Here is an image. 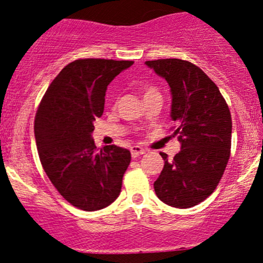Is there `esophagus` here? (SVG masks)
<instances>
[{
	"instance_id": "obj_1",
	"label": "esophagus",
	"mask_w": 263,
	"mask_h": 263,
	"mask_svg": "<svg viewBox=\"0 0 263 263\" xmlns=\"http://www.w3.org/2000/svg\"><path fill=\"white\" fill-rule=\"evenodd\" d=\"M145 153H146V150L142 147H140V146H132L131 147V155L134 159L139 158L140 155H142V154H145Z\"/></svg>"
}]
</instances>
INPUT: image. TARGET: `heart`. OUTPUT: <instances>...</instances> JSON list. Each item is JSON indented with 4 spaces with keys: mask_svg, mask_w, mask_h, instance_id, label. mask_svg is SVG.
Wrapping results in <instances>:
<instances>
[{
    "mask_svg": "<svg viewBox=\"0 0 263 263\" xmlns=\"http://www.w3.org/2000/svg\"><path fill=\"white\" fill-rule=\"evenodd\" d=\"M154 94H158V91H156L155 87L153 86H146L144 89V98L145 97H148V95H154Z\"/></svg>",
    "mask_w": 263,
    "mask_h": 263,
    "instance_id": "obj_1",
    "label": "heart"
}]
</instances>
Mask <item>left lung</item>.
Returning a JSON list of instances; mask_svg holds the SVG:
<instances>
[{
    "mask_svg": "<svg viewBox=\"0 0 263 263\" xmlns=\"http://www.w3.org/2000/svg\"><path fill=\"white\" fill-rule=\"evenodd\" d=\"M171 87V117L181 151L172 160L161 153L164 168L154 182L156 196L173 208L198 205L219 184L232 146V116L215 82L188 61H146Z\"/></svg>",
    "mask_w": 263,
    "mask_h": 263,
    "instance_id": "obj_1",
    "label": "left lung"
}]
</instances>
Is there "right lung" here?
<instances>
[{"mask_svg":"<svg viewBox=\"0 0 263 263\" xmlns=\"http://www.w3.org/2000/svg\"><path fill=\"white\" fill-rule=\"evenodd\" d=\"M134 61L84 58L62 68L47 89L34 122L44 172L66 201L85 211L104 209L121 193L131 153L98 150L94 121L104 110L107 86Z\"/></svg>","mask_w":263,"mask_h":263,"instance_id":"add662e5","label":"right lung"}]
</instances>
